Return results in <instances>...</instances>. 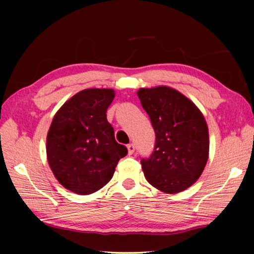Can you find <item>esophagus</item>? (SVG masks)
Returning a JSON list of instances; mask_svg holds the SVG:
<instances>
[{"instance_id": "esophagus-1", "label": "esophagus", "mask_w": 254, "mask_h": 254, "mask_svg": "<svg viewBox=\"0 0 254 254\" xmlns=\"http://www.w3.org/2000/svg\"><path fill=\"white\" fill-rule=\"evenodd\" d=\"M134 151H135V145L133 144V143L127 144V152H128V154H132Z\"/></svg>"}]
</instances>
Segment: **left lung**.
Segmentation results:
<instances>
[{
    "instance_id": "8db88e82",
    "label": "left lung",
    "mask_w": 254,
    "mask_h": 254,
    "mask_svg": "<svg viewBox=\"0 0 254 254\" xmlns=\"http://www.w3.org/2000/svg\"><path fill=\"white\" fill-rule=\"evenodd\" d=\"M141 105L156 133L151 156L141 159L150 185L177 194L197 182L208 160V127L198 107L168 86L140 88Z\"/></svg>"
}]
</instances>
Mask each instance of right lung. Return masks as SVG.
<instances>
[{
    "label": "right lung",
    "instance_id": "right-lung-1",
    "mask_svg": "<svg viewBox=\"0 0 254 254\" xmlns=\"http://www.w3.org/2000/svg\"><path fill=\"white\" fill-rule=\"evenodd\" d=\"M111 88H88L69 98L55 114L47 135V159L58 182L75 194L89 195L113 177L127 149L115 141L106 111Z\"/></svg>",
    "mask_w": 254,
    "mask_h": 254
}]
</instances>
